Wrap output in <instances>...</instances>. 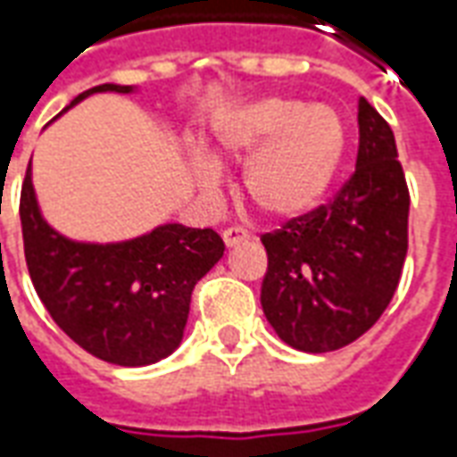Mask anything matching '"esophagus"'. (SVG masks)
Instances as JSON below:
<instances>
[{
	"instance_id": "obj_1",
	"label": "esophagus",
	"mask_w": 457,
	"mask_h": 457,
	"mask_svg": "<svg viewBox=\"0 0 457 457\" xmlns=\"http://www.w3.org/2000/svg\"><path fill=\"white\" fill-rule=\"evenodd\" d=\"M222 239H225V245H228V247H237V245H242V242H247L249 235H247V229L228 228L225 232H222Z\"/></svg>"
}]
</instances>
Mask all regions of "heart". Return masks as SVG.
<instances>
[{
    "label": "heart",
    "mask_w": 457,
    "mask_h": 457,
    "mask_svg": "<svg viewBox=\"0 0 457 457\" xmlns=\"http://www.w3.org/2000/svg\"><path fill=\"white\" fill-rule=\"evenodd\" d=\"M347 146L337 110L298 97L249 100L210 124L205 151H190L188 169L203 193L220 186V163H245L242 188L264 215L294 220L320 205Z\"/></svg>",
    "instance_id": "heart-1"
}]
</instances>
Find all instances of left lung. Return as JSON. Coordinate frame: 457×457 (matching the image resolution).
<instances>
[{
	"mask_svg": "<svg viewBox=\"0 0 457 457\" xmlns=\"http://www.w3.org/2000/svg\"><path fill=\"white\" fill-rule=\"evenodd\" d=\"M357 124L354 173L336 198L262 237L264 316L303 353L364 336L389 306L409 249V188L392 127L364 97Z\"/></svg>",
	"mask_w": 457,
	"mask_h": 457,
	"instance_id": "left-lung-1",
	"label": "left lung"
}]
</instances>
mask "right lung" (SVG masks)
<instances>
[{"mask_svg": "<svg viewBox=\"0 0 457 457\" xmlns=\"http://www.w3.org/2000/svg\"><path fill=\"white\" fill-rule=\"evenodd\" d=\"M95 93L127 95L134 87L97 85L65 110ZM19 215L26 267L46 311L83 350L121 367L159 362L179 347L188 323L190 294L225 252L215 229L179 222L107 245L65 237L41 215L31 163Z\"/></svg>", "mask_w": 457, "mask_h": 457, "instance_id": "1", "label": "right lung"}]
</instances>
